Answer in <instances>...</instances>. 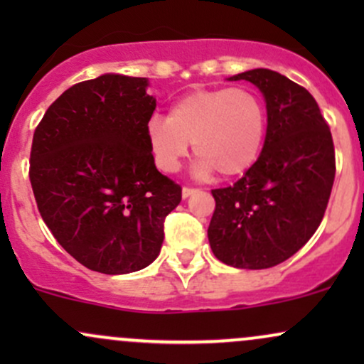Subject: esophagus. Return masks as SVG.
<instances>
[{
    "instance_id": "obj_1",
    "label": "esophagus",
    "mask_w": 364,
    "mask_h": 364,
    "mask_svg": "<svg viewBox=\"0 0 364 364\" xmlns=\"http://www.w3.org/2000/svg\"><path fill=\"white\" fill-rule=\"evenodd\" d=\"M196 188H190V186H185L183 188V198H188V196L190 195H193V193H196Z\"/></svg>"
}]
</instances>
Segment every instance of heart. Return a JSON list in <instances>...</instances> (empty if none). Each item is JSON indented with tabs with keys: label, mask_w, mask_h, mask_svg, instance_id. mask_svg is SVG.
<instances>
[{
	"label": "heart",
	"mask_w": 364,
	"mask_h": 364,
	"mask_svg": "<svg viewBox=\"0 0 364 364\" xmlns=\"http://www.w3.org/2000/svg\"><path fill=\"white\" fill-rule=\"evenodd\" d=\"M267 128L262 99L250 89H198L171 106L168 118L154 114L147 140L154 162L174 173L188 156L190 144L202 159V169L237 176L253 166Z\"/></svg>",
	"instance_id": "b5f03b06"
}]
</instances>
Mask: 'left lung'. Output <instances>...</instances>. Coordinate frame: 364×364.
Wrapping results in <instances>:
<instances>
[{
    "mask_svg": "<svg viewBox=\"0 0 364 364\" xmlns=\"http://www.w3.org/2000/svg\"><path fill=\"white\" fill-rule=\"evenodd\" d=\"M248 80L267 102V136L257 162L232 186L215 188L212 252L236 269H269L315 235L336 178V150L318 104L304 87L267 68Z\"/></svg>",
    "mask_w": 364,
    "mask_h": 364,
    "instance_id": "8db88e82",
    "label": "left lung"
}]
</instances>
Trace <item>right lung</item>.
Returning a JSON list of instances; mask_svg holds the SVG:
<instances>
[{
    "label": "right lung",
    "instance_id": "obj_1",
    "mask_svg": "<svg viewBox=\"0 0 364 364\" xmlns=\"http://www.w3.org/2000/svg\"><path fill=\"white\" fill-rule=\"evenodd\" d=\"M147 78L102 75L48 107L31 149L37 208L58 243L87 269L118 275L157 258L181 186L161 174L147 140L156 99Z\"/></svg>",
    "mask_w": 364,
    "mask_h": 364
}]
</instances>
